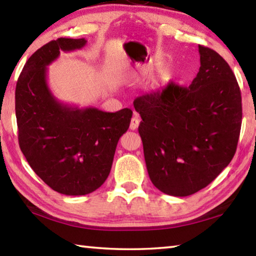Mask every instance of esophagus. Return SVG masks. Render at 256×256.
<instances>
[{
    "label": "esophagus",
    "instance_id": "obj_1",
    "mask_svg": "<svg viewBox=\"0 0 256 256\" xmlns=\"http://www.w3.org/2000/svg\"><path fill=\"white\" fill-rule=\"evenodd\" d=\"M138 124H140V118H138V115L136 112H134L133 114V118L131 120V124H130V128L131 130H136Z\"/></svg>",
    "mask_w": 256,
    "mask_h": 256
}]
</instances>
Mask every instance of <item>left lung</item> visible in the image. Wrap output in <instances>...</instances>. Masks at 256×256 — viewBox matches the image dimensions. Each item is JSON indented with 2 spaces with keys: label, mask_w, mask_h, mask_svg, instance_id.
<instances>
[{
  "label": "left lung",
  "mask_w": 256,
  "mask_h": 256,
  "mask_svg": "<svg viewBox=\"0 0 256 256\" xmlns=\"http://www.w3.org/2000/svg\"><path fill=\"white\" fill-rule=\"evenodd\" d=\"M200 70L188 86L166 88L133 102L146 170L162 193L188 196L209 185L236 152L242 96L230 66L198 45Z\"/></svg>",
  "instance_id": "8db88e82"
}]
</instances>
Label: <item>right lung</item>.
Listing matches in <instances>:
<instances>
[{"label":"right lung","instance_id":"right-lung-1","mask_svg":"<svg viewBox=\"0 0 256 256\" xmlns=\"http://www.w3.org/2000/svg\"><path fill=\"white\" fill-rule=\"evenodd\" d=\"M84 38H58L30 56L16 86L19 146L32 170L52 190L86 196L104 184L132 110L115 112L60 102L47 84V66L60 50H80Z\"/></svg>","mask_w":256,"mask_h":256}]
</instances>
